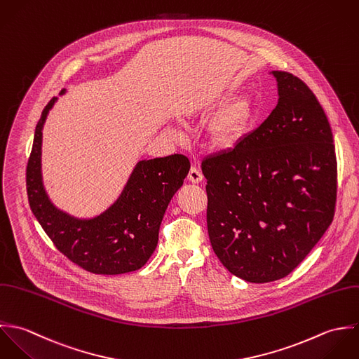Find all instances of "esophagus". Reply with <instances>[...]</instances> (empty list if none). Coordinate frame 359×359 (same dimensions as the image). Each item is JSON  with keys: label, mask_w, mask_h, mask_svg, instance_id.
Listing matches in <instances>:
<instances>
[{"label": "esophagus", "mask_w": 359, "mask_h": 359, "mask_svg": "<svg viewBox=\"0 0 359 359\" xmlns=\"http://www.w3.org/2000/svg\"><path fill=\"white\" fill-rule=\"evenodd\" d=\"M187 179H189L191 183H194V184H196V183H200V182L203 180V173H201L196 166H191Z\"/></svg>", "instance_id": "esophagus-1"}]
</instances>
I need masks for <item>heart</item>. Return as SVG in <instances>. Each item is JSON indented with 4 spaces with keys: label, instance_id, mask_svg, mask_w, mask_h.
Wrapping results in <instances>:
<instances>
[{
    "label": "heart",
    "instance_id": "1",
    "mask_svg": "<svg viewBox=\"0 0 359 359\" xmlns=\"http://www.w3.org/2000/svg\"><path fill=\"white\" fill-rule=\"evenodd\" d=\"M257 116V107L251 97L243 95L227 102L205 130L207 145L215 152L236 149L250 135Z\"/></svg>",
    "mask_w": 359,
    "mask_h": 359
}]
</instances>
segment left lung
<instances>
[{"instance_id":"obj_1","label":"left lung","mask_w":359,"mask_h":359,"mask_svg":"<svg viewBox=\"0 0 359 359\" xmlns=\"http://www.w3.org/2000/svg\"><path fill=\"white\" fill-rule=\"evenodd\" d=\"M279 102L236 149L201 162L212 250L234 276L275 282L330 226L337 159L327 116L297 76L273 71Z\"/></svg>"}]
</instances>
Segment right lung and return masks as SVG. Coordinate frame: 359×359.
Instances as JSON below:
<instances>
[{"mask_svg":"<svg viewBox=\"0 0 359 359\" xmlns=\"http://www.w3.org/2000/svg\"><path fill=\"white\" fill-rule=\"evenodd\" d=\"M54 102L55 98L48 102L36 126L26 166L33 214L57 250L87 272L121 275L143 268L158 244L166 207L189 173V158L173 154L140 161L121 198L105 214L91 220L74 219L50 203L41 183L43 125Z\"/></svg>","mask_w":359,"mask_h":359,"instance_id":"add662e5","label":"right lung"}]
</instances>
